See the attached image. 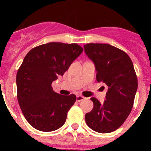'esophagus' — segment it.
<instances>
[{
    "instance_id": "obj_1",
    "label": "esophagus",
    "mask_w": 151,
    "mask_h": 151,
    "mask_svg": "<svg viewBox=\"0 0 151 151\" xmlns=\"http://www.w3.org/2000/svg\"><path fill=\"white\" fill-rule=\"evenodd\" d=\"M85 99V97H84V96H82V95H78L76 97V100L77 101H83V100Z\"/></svg>"
}]
</instances>
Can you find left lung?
I'll list each match as a JSON object with an SVG mask.
<instances>
[{
    "label": "left lung",
    "mask_w": 151,
    "mask_h": 151,
    "mask_svg": "<svg viewBox=\"0 0 151 151\" xmlns=\"http://www.w3.org/2000/svg\"><path fill=\"white\" fill-rule=\"evenodd\" d=\"M84 48L94 63L97 81L108 87L103 104L91 98L94 107L85 114V122L97 132H112L124 123L134 104L138 78L132 61L123 50L108 44L90 43Z\"/></svg>",
    "instance_id": "1"
}]
</instances>
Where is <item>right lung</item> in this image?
I'll list each match as a JSON object with an SVG mask.
<instances>
[{"instance_id": "right-lung-1", "label": "right lung", "mask_w": 151, "mask_h": 151, "mask_svg": "<svg viewBox=\"0 0 151 151\" xmlns=\"http://www.w3.org/2000/svg\"><path fill=\"white\" fill-rule=\"evenodd\" d=\"M82 51L76 43L50 42L32 48L24 58L17 74V99L26 119L37 130L52 132L66 122L76 96L57 94L51 84Z\"/></svg>"}]
</instances>
